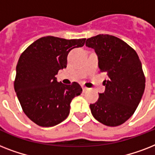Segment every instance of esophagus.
<instances>
[{
  "mask_svg": "<svg viewBox=\"0 0 155 155\" xmlns=\"http://www.w3.org/2000/svg\"><path fill=\"white\" fill-rule=\"evenodd\" d=\"M82 88H83V92H87V91L89 90V88H87V87H84V86H83Z\"/></svg>",
  "mask_w": 155,
  "mask_h": 155,
  "instance_id": "esophagus-1",
  "label": "esophagus"
}]
</instances>
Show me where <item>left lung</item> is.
I'll return each mask as SVG.
<instances>
[{
	"instance_id": "left-lung-1",
	"label": "left lung",
	"mask_w": 155,
	"mask_h": 155,
	"mask_svg": "<svg viewBox=\"0 0 155 155\" xmlns=\"http://www.w3.org/2000/svg\"><path fill=\"white\" fill-rule=\"evenodd\" d=\"M86 47L95 50L99 68L107 74L105 91L90 104L92 116L107 126H118L134 113L145 90L146 78L137 52L120 38L98 35L87 38Z\"/></svg>"
}]
</instances>
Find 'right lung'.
Here are the masks:
<instances>
[{"label":"right lung","mask_w":155,"mask_h":155,"mask_svg":"<svg viewBox=\"0 0 155 155\" xmlns=\"http://www.w3.org/2000/svg\"><path fill=\"white\" fill-rule=\"evenodd\" d=\"M85 40L42 37L21 54L14 89L23 112L38 125L51 127L63 121L69 115L72 99L82 93L78 83L63 84L57 82L55 75L67 68L71 50L83 47Z\"/></svg>","instance_id":"1"}]
</instances>
